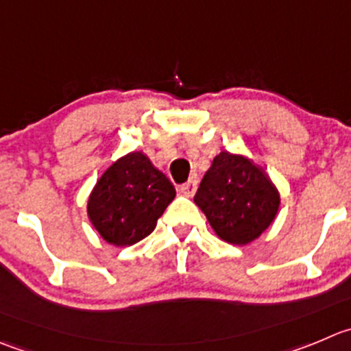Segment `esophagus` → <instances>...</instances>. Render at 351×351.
I'll list each match as a JSON object with an SVG mask.
<instances>
[{"label":"esophagus","instance_id":"1","mask_svg":"<svg viewBox=\"0 0 351 351\" xmlns=\"http://www.w3.org/2000/svg\"><path fill=\"white\" fill-rule=\"evenodd\" d=\"M196 188H198V181H196V179H189L186 184H182L181 188H179V191H181V195L188 196V198H193L196 193Z\"/></svg>","mask_w":351,"mask_h":351}]
</instances>
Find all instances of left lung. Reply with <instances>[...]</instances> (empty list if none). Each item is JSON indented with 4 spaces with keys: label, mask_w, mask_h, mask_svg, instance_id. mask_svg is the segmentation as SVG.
<instances>
[{
    "label": "left lung",
    "mask_w": 351,
    "mask_h": 351,
    "mask_svg": "<svg viewBox=\"0 0 351 351\" xmlns=\"http://www.w3.org/2000/svg\"><path fill=\"white\" fill-rule=\"evenodd\" d=\"M195 203L220 239L248 245L278 215L279 193L252 160L220 152L199 182Z\"/></svg>",
    "instance_id": "left-lung-1"
}]
</instances>
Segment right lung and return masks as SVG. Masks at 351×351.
I'll return each instance as SVG.
<instances>
[{
  "instance_id": "obj_1",
  "label": "right lung",
  "mask_w": 351,
  "mask_h": 351,
  "mask_svg": "<svg viewBox=\"0 0 351 351\" xmlns=\"http://www.w3.org/2000/svg\"><path fill=\"white\" fill-rule=\"evenodd\" d=\"M176 198V188L148 156L132 152L117 160L96 182L88 215L105 241L131 246L152 234Z\"/></svg>"
}]
</instances>
